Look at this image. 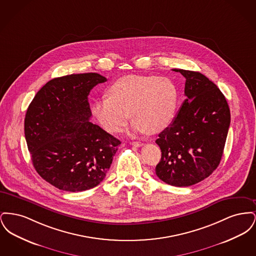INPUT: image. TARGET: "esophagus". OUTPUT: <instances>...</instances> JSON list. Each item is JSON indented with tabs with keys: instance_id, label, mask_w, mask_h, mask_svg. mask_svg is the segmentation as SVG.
Wrapping results in <instances>:
<instances>
[{
	"instance_id": "esophagus-1",
	"label": "esophagus",
	"mask_w": 256,
	"mask_h": 256,
	"mask_svg": "<svg viewBox=\"0 0 256 256\" xmlns=\"http://www.w3.org/2000/svg\"><path fill=\"white\" fill-rule=\"evenodd\" d=\"M132 145L135 146H141L143 145V143L140 142V141H134V142H132Z\"/></svg>"
}]
</instances>
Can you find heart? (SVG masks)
Segmentation results:
<instances>
[{
  "instance_id": "1",
  "label": "heart",
  "mask_w": 256,
  "mask_h": 256,
  "mask_svg": "<svg viewBox=\"0 0 256 256\" xmlns=\"http://www.w3.org/2000/svg\"><path fill=\"white\" fill-rule=\"evenodd\" d=\"M108 97L92 104V114L108 132H121L130 119L138 130H162L170 121L176 104V89L165 76L128 74L108 88Z\"/></svg>"
}]
</instances>
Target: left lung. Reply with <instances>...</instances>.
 I'll return each mask as SVG.
<instances>
[{
  "instance_id": "obj_1",
  "label": "left lung",
  "mask_w": 256,
  "mask_h": 256,
  "mask_svg": "<svg viewBox=\"0 0 256 256\" xmlns=\"http://www.w3.org/2000/svg\"><path fill=\"white\" fill-rule=\"evenodd\" d=\"M186 78V96L176 117L156 143L162 156L156 172L172 186L186 187L208 178L219 166L230 110L217 86L202 74L172 69Z\"/></svg>"
}]
</instances>
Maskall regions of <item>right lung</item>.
<instances>
[{
  "instance_id": "1",
  "label": "right lung",
  "mask_w": 256,
  "mask_h": 256,
  "mask_svg": "<svg viewBox=\"0 0 256 256\" xmlns=\"http://www.w3.org/2000/svg\"><path fill=\"white\" fill-rule=\"evenodd\" d=\"M106 78L97 73L52 78L28 106L24 137L38 174L52 186L82 192L102 182L121 141L90 122L88 95Z\"/></svg>"
}]
</instances>
